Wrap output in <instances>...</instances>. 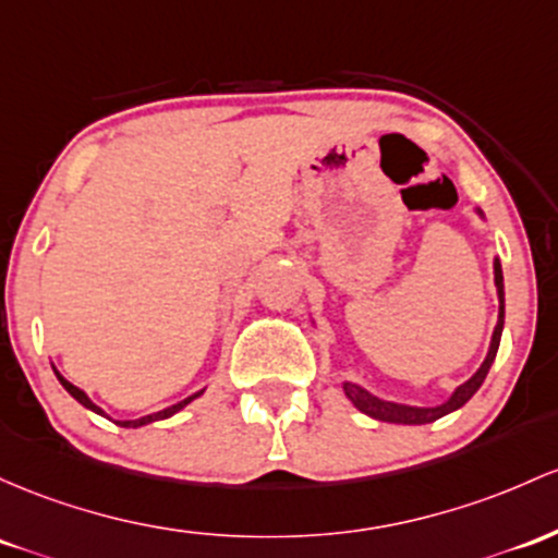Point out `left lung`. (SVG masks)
I'll return each mask as SVG.
<instances>
[{"label":"left lung","instance_id":"8db88e82","mask_svg":"<svg viewBox=\"0 0 558 558\" xmlns=\"http://www.w3.org/2000/svg\"><path fill=\"white\" fill-rule=\"evenodd\" d=\"M474 214L482 219V222H485V211L474 209ZM493 280H495V291H498V323H495V328H493V339H489V349H487L485 360H482V365H480V368H476L474 376H471L469 381H463L461 387L452 389V395L448 397V400L439 402V405H428V408L405 405V402L384 400V397L373 395V391H368L365 387H360V384H354V381H341V391H344V395H347V400L352 402V405L357 408L360 413L371 415V418L387 421V424H405V426L432 424V421L442 418V415L452 413V410L466 405L471 397L476 395V389L482 387V381H485V378H487L489 368H493L495 354H498V347H500V333H504L506 293H504V269H500V259H493ZM312 326H315V320H312Z\"/></svg>","mask_w":558,"mask_h":558}]
</instances>
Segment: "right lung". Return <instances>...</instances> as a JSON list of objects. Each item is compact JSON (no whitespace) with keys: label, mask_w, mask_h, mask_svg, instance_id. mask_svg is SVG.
<instances>
[{"label":"right lung","mask_w":558,"mask_h":558,"mask_svg":"<svg viewBox=\"0 0 558 558\" xmlns=\"http://www.w3.org/2000/svg\"><path fill=\"white\" fill-rule=\"evenodd\" d=\"M52 371H54V376H58V381L63 384V389L69 391V395L73 397V400L76 402H82L84 408L87 410H92V413H97V415H102V418H108V413L106 410H102L100 405H95V402L89 400V395L84 389H78V387H73V384L69 381V378L63 376V373H60L58 368H54L52 365ZM204 395V389L201 391H195V395H190V397H185V400H180V402H174V405H169V408H163V410H158V413H150V415H143V418H130V421H116V424L119 426H124V428H140V426H148V424H156V421H163V418H171V415L174 413H180L182 408H187L190 402L193 400H198V397Z\"/></svg>","instance_id":"1"}]
</instances>
